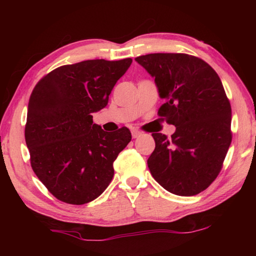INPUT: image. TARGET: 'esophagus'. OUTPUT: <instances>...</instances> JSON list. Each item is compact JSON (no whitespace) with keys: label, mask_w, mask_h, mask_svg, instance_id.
<instances>
[{"label":"esophagus","mask_w":256,"mask_h":256,"mask_svg":"<svg viewBox=\"0 0 256 256\" xmlns=\"http://www.w3.org/2000/svg\"><path fill=\"white\" fill-rule=\"evenodd\" d=\"M141 132L140 131H138V130H132V138H138L141 136Z\"/></svg>","instance_id":"34e87169"}]
</instances>
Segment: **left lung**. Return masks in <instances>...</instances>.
I'll use <instances>...</instances> for the list:
<instances>
[{
	"label": "left lung",
	"instance_id": "8db88e82",
	"mask_svg": "<svg viewBox=\"0 0 256 256\" xmlns=\"http://www.w3.org/2000/svg\"><path fill=\"white\" fill-rule=\"evenodd\" d=\"M136 60L154 78L164 100L159 116L176 126L172 138L152 133L151 175L168 192L196 196L218 176L232 144V107L222 80L192 55L156 53Z\"/></svg>",
	"mask_w": 256,
	"mask_h": 256
}]
</instances>
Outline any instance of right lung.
<instances>
[{
  "mask_svg": "<svg viewBox=\"0 0 256 256\" xmlns=\"http://www.w3.org/2000/svg\"><path fill=\"white\" fill-rule=\"evenodd\" d=\"M132 58L88 60L55 68L38 82L28 104L26 144L32 170L68 204L97 198L114 176L118 154L131 141L126 128L112 134L92 122Z\"/></svg>",
  "mask_w": 256,
  "mask_h": 256,
  "instance_id": "right-lung-1",
  "label": "right lung"
}]
</instances>
